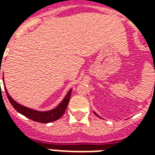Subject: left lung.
<instances>
[{"label":"left lung","instance_id":"obj_1","mask_svg":"<svg viewBox=\"0 0 155 155\" xmlns=\"http://www.w3.org/2000/svg\"><path fill=\"white\" fill-rule=\"evenodd\" d=\"M94 114H95V113H94ZM96 114V115H98V114ZM98 116H99V115H98ZM99 117H100V116H99Z\"/></svg>","mask_w":155,"mask_h":155}]
</instances>
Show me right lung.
<instances>
[{"instance_id": "right-lung-1", "label": "right lung", "mask_w": 155, "mask_h": 155, "mask_svg": "<svg viewBox=\"0 0 155 155\" xmlns=\"http://www.w3.org/2000/svg\"><path fill=\"white\" fill-rule=\"evenodd\" d=\"M0 73H1V65H0ZM1 84V83H0ZM5 93L7 95L10 103L12 104V105L14 107L15 110L19 112L20 114H23L24 116L27 117L30 120H34L36 122H40V123L43 124H47L55 121V120H59L61 118L63 114L64 113V111L67 108V105L69 104V101H70V98H71V90L69 91V92L66 94V96L64 97V99L62 101L61 104L58 105L57 107L52 110L49 111H37L31 110V109H29L27 107H25L21 104H18L16 101H15L12 99L10 94H8V92L6 91V89L5 87Z\"/></svg>"}]
</instances>
